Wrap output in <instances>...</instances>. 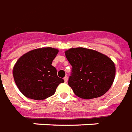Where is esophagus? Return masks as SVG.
I'll list each match as a JSON object with an SVG mask.
<instances>
[{
	"instance_id": "34e87169",
	"label": "esophagus",
	"mask_w": 132,
	"mask_h": 132,
	"mask_svg": "<svg viewBox=\"0 0 132 132\" xmlns=\"http://www.w3.org/2000/svg\"><path fill=\"white\" fill-rule=\"evenodd\" d=\"M63 80H64V81L65 82H67V81H68V77H65L63 78Z\"/></svg>"
}]
</instances>
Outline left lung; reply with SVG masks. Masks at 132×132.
<instances>
[{
  "mask_svg": "<svg viewBox=\"0 0 132 132\" xmlns=\"http://www.w3.org/2000/svg\"><path fill=\"white\" fill-rule=\"evenodd\" d=\"M65 55L72 66L68 84L74 94L82 99L103 95L113 83L115 63L107 55L85 47L70 48Z\"/></svg>",
  "mask_w": 132,
  "mask_h": 132,
  "instance_id": "8db88e82",
  "label": "left lung"
}]
</instances>
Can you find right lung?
Returning a JSON list of instances; mask_svg holds the SVG:
<instances>
[{"label":"right lung","instance_id":"obj_1","mask_svg":"<svg viewBox=\"0 0 132 132\" xmlns=\"http://www.w3.org/2000/svg\"><path fill=\"white\" fill-rule=\"evenodd\" d=\"M59 53L53 47L34 49L21 55L13 68L14 81L20 92L32 100H45L54 95L64 80L57 76L52 62Z\"/></svg>","mask_w":132,"mask_h":132}]
</instances>
